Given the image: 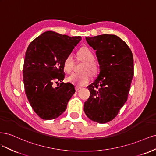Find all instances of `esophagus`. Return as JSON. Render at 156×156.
<instances>
[{
  "instance_id": "1",
  "label": "esophagus",
  "mask_w": 156,
  "mask_h": 156,
  "mask_svg": "<svg viewBox=\"0 0 156 156\" xmlns=\"http://www.w3.org/2000/svg\"><path fill=\"white\" fill-rule=\"evenodd\" d=\"M81 88H82V87H80V86H76V87H75V89H76V91H78V90H79V89H80Z\"/></svg>"
}]
</instances>
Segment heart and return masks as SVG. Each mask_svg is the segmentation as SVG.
<instances>
[{
	"label": "heart",
	"mask_w": 156,
	"mask_h": 156,
	"mask_svg": "<svg viewBox=\"0 0 156 156\" xmlns=\"http://www.w3.org/2000/svg\"><path fill=\"white\" fill-rule=\"evenodd\" d=\"M80 59L85 63L82 69L85 72L81 74L73 73L68 78L69 82L77 85H83L87 84L91 80V73L95 75L99 71V64L95 60V55L91 49L87 47H82L78 51ZM74 65V59L72 54H69L65 57L63 61V69L67 73H70Z\"/></svg>",
	"instance_id": "heart-1"
}]
</instances>
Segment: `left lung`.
Returning <instances> with one entry per match:
<instances>
[{
    "label": "left lung",
    "mask_w": 156,
    "mask_h": 156,
    "mask_svg": "<svg viewBox=\"0 0 156 156\" xmlns=\"http://www.w3.org/2000/svg\"><path fill=\"white\" fill-rule=\"evenodd\" d=\"M96 51L100 73L87 87L90 97L84 103V112L93 121H111L125 102L133 76V58L131 50L115 35L102 34L86 37Z\"/></svg>",
    "instance_id": "8db88e82"
}]
</instances>
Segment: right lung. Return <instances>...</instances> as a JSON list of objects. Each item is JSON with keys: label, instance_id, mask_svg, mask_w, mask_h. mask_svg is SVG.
<instances>
[{"label": "right lung", "instance_id": "obj_1", "mask_svg": "<svg viewBox=\"0 0 156 156\" xmlns=\"http://www.w3.org/2000/svg\"><path fill=\"white\" fill-rule=\"evenodd\" d=\"M81 39L47 31L28 45L23 65L24 91L34 111L42 119L59 117L75 93L73 84L62 82L63 61ZM59 81L54 88L53 83Z\"/></svg>", "mask_w": 156, "mask_h": 156}]
</instances>
